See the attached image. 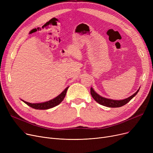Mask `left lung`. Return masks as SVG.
Listing matches in <instances>:
<instances>
[{
  "mask_svg": "<svg viewBox=\"0 0 153 153\" xmlns=\"http://www.w3.org/2000/svg\"><path fill=\"white\" fill-rule=\"evenodd\" d=\"M139 89L136 91L134 94H133L131 96H130V97H128L127 99L122 100H112V99H108L101 97L100 95H99L98 94L96 93L92 88H91V94L92 97L93 99L97 102V103H100V105H102L103 106L108 107H111V108H115V107H122L125 104H126L128 102H129L134 96L137 94L138 92Z\"/></svg>",
  "mask_w": 153,
  "mask_h": 153,
  "instance_id": "left-lung-1",
  "label": "left lung"
}]
</instances>
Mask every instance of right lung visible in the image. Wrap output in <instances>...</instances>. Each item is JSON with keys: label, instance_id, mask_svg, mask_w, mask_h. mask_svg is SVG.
<instances>
[{"label": "right lung", "instance_id": "add662e5", "mask_svg": "<svg viewBox=\"0 0 153 153\" xmlns=\"http://www.w3.org/2000/svg\"><path fill=\"white\" fill-rule=\"evenodd\" d=\"M68 87H66V89L64 90L60 95H59L58 97H56V98L53 99V100H51L50 101H48L46 102L43 103H31L27 102H25L24 100H22L23 102H25L26 104L31 108H35V109H38V110H46V109H49L51 108H53L56 105H59V104L64 100V97H65L67 91Z\"/></svg>", "mask_w": 153, "mask_h": 153}]
</instances>
